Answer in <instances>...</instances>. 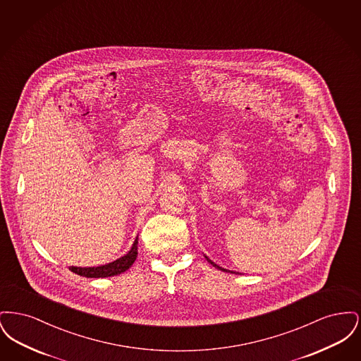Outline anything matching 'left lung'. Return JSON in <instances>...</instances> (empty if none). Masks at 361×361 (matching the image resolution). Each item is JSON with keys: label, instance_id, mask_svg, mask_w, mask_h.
<instances>
[{"label": "left lung", "instance_id": "1", "mask_svg": "<svg viewBox=\"0 0 361 361\" xmlns=\"http://www.w3.org/2000/svg\"><path fill=\"white\" fill-rule=\"evenodd\" d=\"M207 259H208V258H207ZM208 262H209V264H212V265H214V267H215V268H218V269H221V271H226V269H224V268H221V267H218V265H216V264H214V262H212V261H211V259H208ZM226 272H227V271H226Z\"/></svg>", "mask_w": 361, "mask_h": 361}]
</instances>
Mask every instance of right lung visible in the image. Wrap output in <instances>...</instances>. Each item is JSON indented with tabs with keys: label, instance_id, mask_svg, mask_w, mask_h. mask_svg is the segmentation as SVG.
<instances>
[{
	"label": "right lung",
	"instance_id": "add662e5",
	"mask_svg": "<svg viewBox=\"0 0 361 361\" xmlns=\"http://www.w3.org/2000/svg\"><path fill=\"white\" fill-rule=\"evenodd\" d=\"M137 238L134 242L131 250L123 256L118 258L114 262H109L103 267H94V268H78V267H70L69 269L71 272L77 274L80 276H85V277H109V276L121 275L123 272H126L137 259Z\"/></svg>",
	"mask_w": 361,
	"mask_h": 361
}]
</instances>
